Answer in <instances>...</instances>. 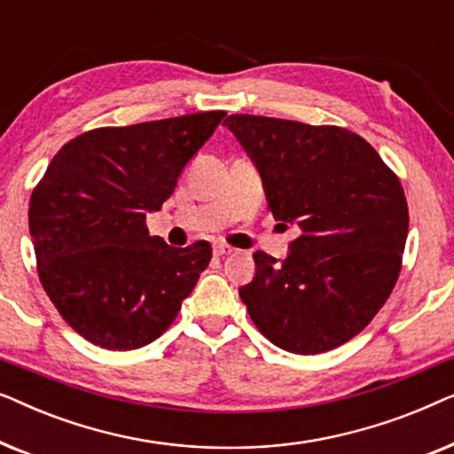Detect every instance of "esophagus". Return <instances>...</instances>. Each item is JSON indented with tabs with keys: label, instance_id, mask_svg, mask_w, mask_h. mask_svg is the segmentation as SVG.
<instances>
[{
	"label": "esophagus",
	"instance_id": "1",
	"mask_svg": "<svg viewBox=\"0 0 454 454\" xmlns=\"http://www.w3.org/2000/svg\"><path fill=\"white\" fill-rule=\"evenodd\" d=\"M233 247L227 246V244H216L215 246V254L216 256H227V254H231Z\"/></svg>",
	"mask_w": 454,
	"mask_h": 454
}]
</instances>
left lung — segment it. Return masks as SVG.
Wrapping results in <instances>:
<instances>
[{"mask_svg": "<svg viewBox=\"0 0 454 454\" xmlns=\"http://www.w3.org/2000/svg\"><path fill=\"white\" fill-rule=\"evenodd\" d=\"M225 126L256 165L275 221L300 227L283 262L254 252L256 275L239 289L247 314L285 351L347 343L399 278L409 229L399 177L345 128L244 114Z\"/></svg>", "mask_w": 454, "mask_h": 454, "instance_id": "obj_1", "label": "left lung"}]
</instances>
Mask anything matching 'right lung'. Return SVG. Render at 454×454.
Returning a JSON list of instances; mask_svg holds the SVG:
<instances>
[{
	"mask_svg": "<svg viewBox=\"0 0 454 454\" xmlns=\"http://www.w3.org/2000/svg\"><path fill=\"white\" fill-rule=\"evenodd\" d=\"M225 111L97 128L59 148L30 196L43 289L92 345L138 349L159 339L213 258L208 241L167 246L146 215L173 194Z\"/></svg>",
	"mask_w": 454,
	"mask_h": 454,
	"instance_id": "right-lung-1",
	"label": "right lung"
}]
</instances>
